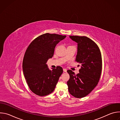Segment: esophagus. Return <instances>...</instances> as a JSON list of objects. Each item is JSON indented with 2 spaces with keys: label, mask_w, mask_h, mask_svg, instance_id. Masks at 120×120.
I'll use <instances>...</instances> for the list:
<instances>
[{
  "label": "esophagus",
  "mask_w": 120,
  "mask_h": 120,
  "mask_svg": "<svg viewBox=\"0 0 120 120\" xmlns=\"http://www.w3.org/2000/svg\"><path fill=\"white\" fill-rule=\"evenodd\" d=\"M63 71L64 72H67V69H65V68H64V69H63Z\"/></svg>",
  "instance_id": "1"
}]
</instances>
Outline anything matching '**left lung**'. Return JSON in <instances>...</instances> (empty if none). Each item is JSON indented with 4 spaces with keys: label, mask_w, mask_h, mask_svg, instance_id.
<instances>
[{
    "label": "left lung",
    "mask_w": 120,
    "mask_h": 120,
    "mask_svg": "<svg viewBox=\"0 0 120 120\" xmlns=\"http://www.w3.org/2000/svg\"><path fill=\"white\" fill-rule=\"evenodd\" d=\"M69 37L77 43L75 61L80 64L81 69L76 75L71 70L67 71L70 75L67 82L68 91L76 98H82L89 94L98 83L102 68L101 53L97 44L89 38L77 36Z\"/></svg>",
    "instance_id": "obj_1"
}]
</instances>
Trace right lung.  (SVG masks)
I'll list each match as a JSON object with an SVG mask.
<instances>
[{
	"label": "right lung",
	"mask_w": 120,
	"mask_h": 120,
	"mask_svg": "<svg viewBox=\"0 0 120 120\" xmlns=\"http://www.w3.org/2000/svg\"><path fill=\"white\" fill-rule=\"evenodd\" d=\"M66 36L46 33L34 39L28 46L23 61V71L31 91L44 96L52 93L63 72L61 66L50 70L47 60L53 56L56 45Z\"/></svg>",
	"instance_id": "obj_1"
}]
</instances>
